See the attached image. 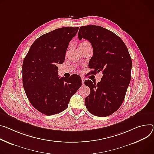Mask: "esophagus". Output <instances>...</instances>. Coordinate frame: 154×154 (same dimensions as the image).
<instances>
[{
    "label": "esophagus",
    "mask_w": 154,
    "mask_h": 154,
    "mask_svg": "<svg viewBox=\"0 0 154 154\" xmlns=\"http://www.w3.org/2000/svg\"><path fill=\"white\" fill-rule=\"evenodd\" d=\"M82 77V85H84L85 79H84V78H83V77Z\"/></svg>",
    "instance_id": "esophagus-1"
}]
</instances>
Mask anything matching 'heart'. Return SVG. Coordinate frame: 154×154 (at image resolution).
Masks as SVG:
<instances>
[{"instance_id": "b5f03b06", "label": "heart", "mask_w": 154, "mask_h": 154, "mask_svg": "<svg viewBox=\"0 0 154 154\" xmlns=\"http://www.w3.org/2000/svg\"><path fill=\"white\" fill-rule=\"evenodd\" d=\"M87 42H87V41H83V42H82V43H80V44H85V43H87Z\"/></svg>"}]
</instances>
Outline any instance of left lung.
Here are the masks:
<instances>
[{"label":"left lung","mask_w":154,"mask_h":154,"mask_svg":"<svg viewBox=\"0 0 154 154\" xmlns=\"http://www.w3.org/2000/svg\"><path fill=\"white\" fill-rule=\"evenodd\" d=\"M78 37L92 45L93 56L88 64L93 69L91 73H103L97 84L90 80L85 82L90 88L86 107L94 116H109L121 106L131 80L132 61L128 48L119 36L100 26H81Z\"/></svg>","instance_id":"1"}]
</instances>
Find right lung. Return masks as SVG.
Here are the masks:
<instances>
[{"label": "right lung", "instance_id": "obj_1", "mask_svg": "<svg viewBox=\"0 0 154 154\" xmlns=\"http://www.w3.org/2000/svg\"><path fill=\"white\" fill-rule=\"evenodd\" d=\"M79 27H64L45 34L31 46L23 63V85L29 102L42 114H57L64 110L71 96L82 85L78 75L60 78L69 44Z\"/></svg>", "mask_w": 154, "mask_h": 154}]
</instances>
